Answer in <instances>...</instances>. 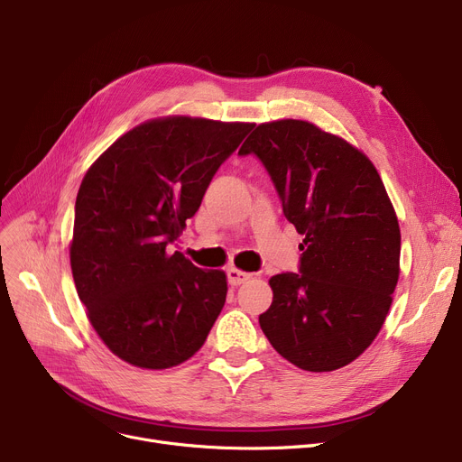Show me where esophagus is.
Returning <instances> with one entry per match:
<instances>
[{
	"label": "esophagus",
	"mask_w": 462,
	"mask_h": 462,
	"mask_svg": "<svg viewBox=\"0 0 462 462\" xmlns=\"http://www.w3.org/2000/svg\"><path fill=\"white\" fill-rule=\"evenodd\" d=\"M226 277H228V282L232 286H239V284H244L245 281H249L253 275L247 273V272H241L237 268H228L226 270Z\"/></svg>",
	"instance_id": "esophagus-1"
}]
</instances>
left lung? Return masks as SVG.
<instances>
[{
	"instance_id": "obj_1",
	"label": "left lung",
	"mask_w": 462,
	"mask_h": 462,
	"mask_svg": "<svg viewBox=\"0 0 462 462\" xmlns=\"http://www.w3.org/2000/svg\"><path fill=\"white\" fill-rule=\"evenodd\" d=\"M249 153L305 236L300 272L270 279L260 328L296 367L341 369L371 346L393 301L401 230L392 200L365 153L309 121L258 125L239 150Z\"/></svg>"
}]
</instances>
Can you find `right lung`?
Listing matches in <instances>:
<instances>
[{
	"label": "right lung",
	"instance_id": "right-lung-1",
	"mask_svg": "<svg viewBox=\"0 0 462 462\" xmlns=\"http://www.w3.org/2000/svg\"><path fill=\"white\" fill-rule=\"evenodd\" d=\"M251 129L189 116L150 119L89 166L77 194L70 270L93 329L119 359L170 369L206 343L226 301V275L170 254L168 244Z\"/></svg>",
	"mask_w": 462,
	"mask_h": 462
}]
</instances>
